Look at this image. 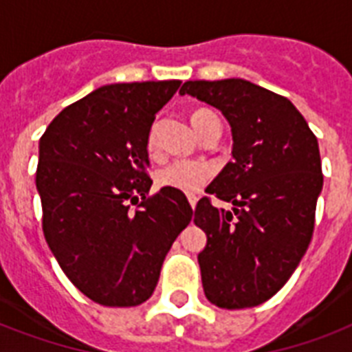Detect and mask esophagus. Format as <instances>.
Masks as SVG:
<instances>
[{"label":"esophagus","mask_w":352,"mask_h":352,"mask_svg":"<svg viewBox=\"0 0 352 352\" xmlns=\"http://www.w3.org/2000/svg\"><path fill=\"white\" fill-rule=\"evenodd\" d=\"M188 201H190V206L195 208V204H197V197L195 195H188Z\"/></svg>","instance_id":"1"}]
</instances>
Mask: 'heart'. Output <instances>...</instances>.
<instances>
[{
	"label": "heart",
	"instance_id": "1",
	"mask_svg": "<svg viewBox=\"0 0 352 352\" xmlns=\"http://www.w3.org/2000/svg\"><path fill=\"white\" fill-rule=\"evenodd\" d=\"M212 118L215 117V113L208 111V109H197L192 113V126L195 127L197 135L204 129V126L208 124ZM148 149L153 151L155 149V133L151 131L148 137ZM210 168L203 162H195V160H173L164 168H160L157 171V184L164 188H173L179 192L184 193H195L201 190L204 182L208 181Z\"/></svg>",
	"mask_w": 352,
	"mask_h": 352
}]
</instances>
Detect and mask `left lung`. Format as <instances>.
<instances>
[{"label":"left lung","mask_w":352,"mask_h":352,"mask_svg":"<svg viewBox=\"0 0 352 352\" xmlns=\"http://www.w3.org/2000/svg\"><path fill=\"white\" fill-rule=\"evenodd\" d=\"M181 95L217 107L232 127L234 160L206 193L193 223L206 234L197 256L204 294L221 309L261 305L283 287L314 232L323 175L318 138L294 104L243 78L195 80Z\"/></svg>","instance_id":"obj_1"}]
</instances>
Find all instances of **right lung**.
Segmentation results:
<instances>
[{"label": "right lung", "instance_id": "add662e5", "mask_svg": "<svg viewBox=\"0 0 352 352\" xmlns=\"http://www.w3.org/2000/svg\"><path fill=\"white\" fill-rule=\"evenodd\" d=\"M179 85H102L65 107L40 138L36 188L47 245L74 287L100 305L148 300L166 254L192 221L179 190L148 195L149 129Z\"/></svg>", "mask_w": 352, "mask_h": 352}]
</instances>
